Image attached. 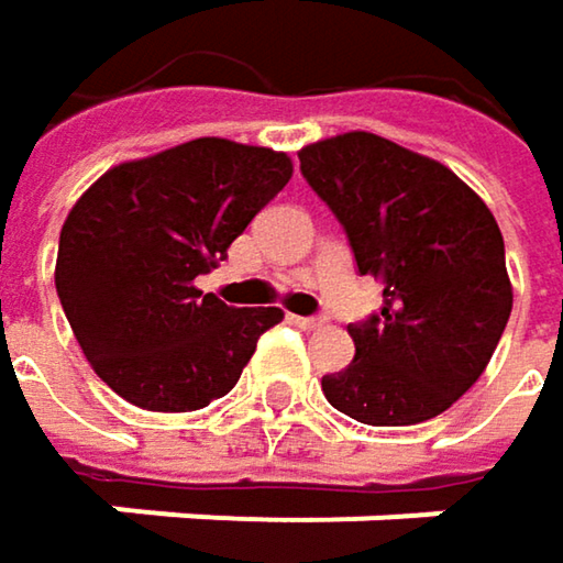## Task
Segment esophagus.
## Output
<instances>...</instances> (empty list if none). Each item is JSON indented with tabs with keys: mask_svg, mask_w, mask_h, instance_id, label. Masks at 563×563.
Masks as SVG:
<instances>
[{
	"mask_svg": "<svg viewBox=\"0 0 563 563\" xmlns=\"http://www.w3.org/2000/svg\"><path fill=\"white\" fill-rule=\"evenodd\" d=\"M292 322L299 329H319V325H325V316H292Z\"/></svg>",
	"mask_w": 563,
	"mask_h": 563,
	"instance_id": "obj_1",
	"label": "esophagus"
}]
</instances>
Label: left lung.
I'll use <instances>...</instances> for the list:
<instances>
[{"label":"left lung","mask_w":563,"mask_h":563,"mask_svg":"<svg viewBox=\"0 0 563 563\" xmlns=\"http://www.w3.org/2000/svg\"><path fill=\"white\" fill-rule=\"evenodd\" d=\"M309 188L342 224L382 312L349 325L355 362L322 375L335 410L372 427L443 413L486 372L511 312L493 211L453 172L375 133L299 153Z\"/></svg>","instance_id":"1"}]
</instances>
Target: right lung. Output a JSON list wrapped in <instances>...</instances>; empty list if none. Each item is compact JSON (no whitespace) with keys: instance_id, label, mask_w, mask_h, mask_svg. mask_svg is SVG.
<instances>
[{"instance_id":"right-lung-1","label":"right lung","mask_w":563,"mask_h":563,"mask_svg":"<svg viewBox=\"0 0 563 563\" xmlns=\"http://www.w3.org/2000/svg\"><path fill=\"white\" fill-rule=\"evenodd\" d=\"M283 153L205 136L100 175L70 208L55 286L93 372L143 410H198L238 385L277 306L238 309L218 267L289 181Z\"/></svg>"}]
</instances>
